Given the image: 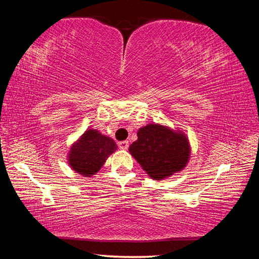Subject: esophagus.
I'll return each instance as SVG.
<instances>
[{"mask_svg":"<svg viewBox=\"0 0 259 259\" xmlns=\"http://www.w3.org/2000/svg\"><path fill=\"white\" fill-rule=\"evenodd\" d=\"M117 145H119V147L121 148V150H128V147H129V142L128 140H123V142H120L119 144H117Z\"/></svg>","mask_w":259,"mask_h":259,"instance_id":"34e87169","label":"esophagus"}]
</instances>
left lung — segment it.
I'll return each instance as SVG.
<instances>
[{
  "label": "left lung",
  "instance_id": "1",
  "mask_svg": "<svg viewBox=\"0 0 259 259\" xmlns=\"http://www.w3.org/2000/svg\"><path fill=\"white\" fill-rule=\"evenodd\" d=\"M137 136L129 152L152 179L162 181L186 166L191 147L181 130L151 123L140 128Z\"/></svg>",
  "mask_w": 259,
  "mask_h": 259
}]
</instances>
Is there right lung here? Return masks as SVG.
<instances>
[{
  "label": "right lung",
  "instance_id": "1",
  "mask_svg": "<svg viewBox=\"0 0 259 259\" xmlns=\"http://www.w3.org/2000/svg\"><path fill=\"white\" fill-rule=\"evenodd\" d=\"M117 150L115 142L98 130L88 129L71 146L68 164L77 174L91 177L98 172L107 157Z\"/></svg>",
  "mask_w": 259,
  "mask_h": 259
}]
</instances>
